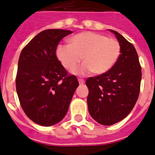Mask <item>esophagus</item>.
<instances>
[{
    "label": "esophagus",
    "mask_w": 155,
    "mask_h": 155,
    "mask_svg": "<svg viewBox=\"0 0 155 155\" xmlns=\"http://www.w3.org/2000/svg\"><path fill=\"white\" fill-rule=\"evenodd\" d=\"M78 81H79V84H83V83H85L84 79H78Z\"/></svg>",
    "instance_id": "1"
}]
</instances>
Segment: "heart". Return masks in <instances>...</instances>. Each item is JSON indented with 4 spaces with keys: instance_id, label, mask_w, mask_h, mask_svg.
<instances>
[{
    "instance_id": "1",
    "label": "heart",
    "mask_w": 155,
    "mask_h": 155,
    "mask_svg": "<svg viewBox=\"0 0 155 155\" xmlns=\"http://www.w3.org/2000/svg\"><path fill=\"white\" fill-rule=\"evenodd\" d=\"M69 41L70 44L58 46L56 55L68 70L73 69L83 58L85 62L73 70L77 75L106 73L115 65L121 53L120 43L116 39L94 32L78 33Z\"/></svg>"
}]
</instances>
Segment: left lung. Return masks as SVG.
I'll return each mask as SVG.
<instances>
[{"instance_id": "obj_1", "label": "left lung", "mask_w": 155, "mask_h": 155, "mask_svg": "<svg viewBox=\"0 0 155 155\" xmlns=\"http://www.w3.org/2000/svg\"><path fill=\"white\" fill-rule=\"evenodd\" d=\"M121 45V54L111 70L86 81L89 112L98 123L111 126L133 110L140 91L141 66L134 46L110 29Z\"/></svg>"}]
</instances>
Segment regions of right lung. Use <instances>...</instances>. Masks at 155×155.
<instances>
[{
	"label": "right lung",
	"mask_w": 155,
	"mask_h": 155,
	"mask_svg": "<svg viewBox=\"0 0 155 155\" xmlns=\"http://www.w3.org/2000/svg\"><path fill=\"white\" fill-rule=\"evenodd\" d=\"M71 33L46 29L20 54L15 79L18 100L28 118L40 126H53L62 120L79 86L76 76L68 74L56 56L60 40Z\"/></svg>",
	"instance_id": "obj_1"
}]
</instances>
